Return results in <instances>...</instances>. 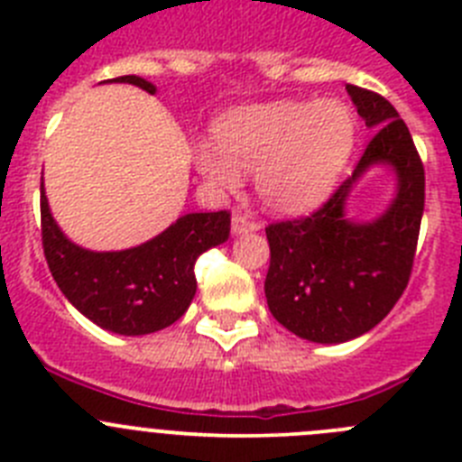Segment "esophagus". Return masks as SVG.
Here are the masks:
<instances>
[{
  "instance_id": "esophagus-1",
  "label": "esophagus",
  "mask_w": 462,
  "mask_h": 462,
  "mask_svg": "<svg viewBox=\"0 0 462 462\" xmlns=\"http://www.w3.org/2000/svg\"><path fill=\"white\" fill-rule=\"evenodd\" d=\"M259 228H261L259 222H252V219L245 217V215H234V219H231V234L234 236L254 234V231H259Z\"/></svg>"
}]
</instances>
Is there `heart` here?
<instances>
[{
	"instance_id": "1",
	"label": "heart",
	"mask_w": 462,
	"mask_h": 462,
	"mask_svg": "<svg viewBox=\"0 0 462 462\" xmlns=\"http://www.w3.org/2000/svg\"><path fill=\"white\" fill-rule=\"evenodd\" d=\"M356 116L337 99L243 106L217 122V143H199L194 162L219 191L254 171L259 201L277 215L314 210L336 187L356 145Z\"/></svg>"
}]
</instances>
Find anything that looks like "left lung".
I'll return each mask as SVG.
<instances>
[{"label": "left lung", "mask_w": 462, "mask_h": 462, "mask_svg": "<svg viewBox=\"0 0 462 462\" xmlns=\"http://www.w3.org/2000/svg\"><path fill=\"white\" fill-rule=\"evenodd\" d=\"M346 94L374 132L352 178L310 217L266 228L268 310L293 336L319 345L361 337L391 312L410 282L426 201L423 164L398 110L356 85ZM373 168L394 173V199L377 218H349L348 196Z\"/></svg>", "instance_id": "left-lung-1"}]
</instances>
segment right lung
<instances>
[{
  "instance_id": "obj_1",
  "label": "right lung",
  "mask_w": 462,
  "mask_h": 462,
  "mask_svg": "<svg viewBox=\"0 0 462 462\" xmlns=\"http://www.w3.org/2000/svg\"><path fill=\"white\" fill-rule=\"evenodd\" d=\"M157 94L141 76H120ZM226 210L187 212L145 243L117 252H94L67 238L52 217L41 178V234L48 268L69 303L101 328L117 336H148L180 319L194 300L196 259L226 243Z\"/></svg>"
}]
</instances>
